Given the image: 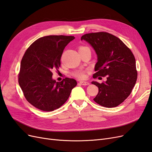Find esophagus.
<instances>
[{"label":"esophagus","instance_id":"34e87169","mask_svg":"<svg viewBox=\"0 0 152 152\" xmlns=\"http://www.w3.org/2000/svg\"><path fill=\"white\" fill-rule=\"evenodd\" d=\"M79 83H80L81 85H83V86H87V85L89 84V82H84V81H80V82H79Z\"/></svg>","mask_w":152,"mask_h":152}]
</instances>
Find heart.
Instances as JSON below:
<instances>
[{"label": "heart", "instance_id": "heart-1", "mask_svg": "<svg viewBox=\"0 0 152 152\" xmlns=\"http://www.w3.org/2000/svg\"><path fill=\"white\" fill-rule=\"evenodd\" d=\"M85 49H89L86 46H80L79 49V50H85ZM73 75L75 77H76L77 79H84L86 77V71L84 70H76L75 72H73Z\"/></svg>", "mask_w": 152, "mask_h": 152}]
</instances>
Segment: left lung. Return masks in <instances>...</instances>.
<instances>
[{
  "mask_svg": "<svg viewBox=\"0 0 152 152\" xmlns=\"http://www.w3.org/2000/svg\"><path fill=\"white\" fill-rule=\"evenodd\" d=\"M94 48L98 56L93 78L107 77L102 83L92 82L98 87L94 102L107 108L116 107L131 93L137 77L136 59L122 41L108 32L99 31L82 36Z\"/></svg>",
  "mask_w": 152,
  "mask_h": 152,
  "instance_id": "obj_1",
  "label": "left lung"
}]
</instances>
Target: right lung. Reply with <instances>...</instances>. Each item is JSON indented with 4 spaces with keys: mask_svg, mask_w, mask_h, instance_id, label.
<instances>
[{
    "mask_svg": "<svg viewBox=\"0 0 152 152\" xmlns=\"http://www.w3.org/2000/svg\"><path fill=\"white\" fill-rule=\"evenodd\" d=\"M73 36L49 35L32 43L22 58L18 82L26 99L45 112H51L65 103L73 87L75 79L66 77L61 82L52 79L53 70H58L61 57Z\"/></svg>",
    "mask_w": 152,
    "mask_h": 152,
    "instance_id": "1",
    "label": "right lung"
}]
</instances>
